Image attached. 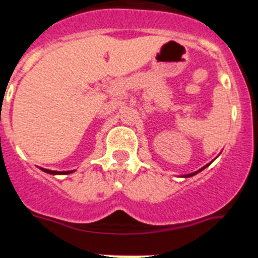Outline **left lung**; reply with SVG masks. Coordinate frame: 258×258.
I'll return each mask as SVG.
<instances>
[{"instance_id": "obj_1", "label": "left lung", "mask_w": 258, "mask_h": 258, "mask_svg": "<svg viewBox=\"0 0 258 258\" xmlns=\"http://www.w3.org/2000/svg\"><path fill=\"white\" fill-rule=\"evenodd\" d=\"M206 166H208V165H206ZM206 166H204V168H206ZM204 168H202V169H200V170H203V169H204ZM200 170H198V172H200ZM198 172H195V173H191V174H186V175H183V177H186V178H187V177H191V175L197 174Z\"/></svg>"}]
</instances>
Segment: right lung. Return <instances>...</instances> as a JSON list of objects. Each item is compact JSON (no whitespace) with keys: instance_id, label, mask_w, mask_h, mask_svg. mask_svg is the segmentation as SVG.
Masks as SVG:
<instances>
[{"instance_id":"obj_1","label":"right lung","mask_w":258,"mask_h":258,"mask_svg":"<svg viewBox=\"0 0 258 258\" xmlns=\"http://www.w3.org/2000/svg\"><path fill=\"white\" fill-rule=\"evenodd\" d=\"M42 170L46 173H50V174H70V173L74 172V170H67V172H55V170H49V169H42Z\"/></svg>"}]
</instances>
